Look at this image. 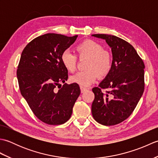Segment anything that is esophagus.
<instances>
[{
    "label": "esophagus",
    "instance_id": "1",
    "mask_svg": "<svg viewBox=\"0 0 158 158\" xmlns=\"http://www.w3.org/2000/svg\"><path fill=\"white\" fill-rule=\"evenodd\" d=\"M80 89H81V93H83L87 90V89L85 88H83V87H80Z\"/></svg>",
    "mask_w": 158,
    "mask_h": 158
}]
</instances>
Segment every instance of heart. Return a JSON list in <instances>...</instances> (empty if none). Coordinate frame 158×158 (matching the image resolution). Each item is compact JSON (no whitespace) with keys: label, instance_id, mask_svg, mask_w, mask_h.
I'll list each match as a JSON object with an SVG mask.
<instances>
[{"label":"heart","instance_id":"heart-1","mask_svg":"<svg viewBox=\"0 0 158 158\" xmlns=\"http://www.w3.org/2000/svg\"><path fill=\"white\" fill-rule=\"evenodd\" d=\"M75 49L80 58H88V60L85 65L87 70L70 77L72 83L87 88L96 81L98 75L103 77L109 73L113 65V58L101 44L94 40L87 39L79 43ZM61 62L68 71L73 73L76 70L77 58L69 50L62 52Z\"/></svg>","mask_w":158,"mask_h":158}]
</instances>
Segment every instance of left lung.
<instances>
[{
	"mask_svg": "<svg viewBox=\"0 0 158 158\" xmlns=\"http://www.w3.org/2000/svg\"><path fill=\"white\" fill-rule=\"evenodd\" d=\"M111 48L113 65L98 87L92 89V116L104 126H113L126 119L136 108L144 92L145 64L129 43L116 36L96 34ZM101 89H109L105 94Z\"/></svg>",
	"mask_w": 158,
	"mask_h": 158,
	"instance_id": "1",
	"label": "left lung"
}]
</instances>
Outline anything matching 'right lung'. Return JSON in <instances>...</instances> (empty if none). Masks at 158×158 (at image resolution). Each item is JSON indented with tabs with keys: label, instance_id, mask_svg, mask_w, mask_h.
<instances>
[{
	"label": "right lung",
	"instance_id": "obj_1",
	"mask_svg": "<svg viewBox=\"0 0 158 158\" xmlns=\"http://www.w3.org/2000/svg\"><path fill=\"white\" fill-rule=\"evenodd\" d=\"M77 36L48 33L33 39L22 53L17 70L20 92L36 117L49 125H60L70 119L81 93L76 83L55 89L68 79L61 55Z\"/></svg>",
	"mask_w": 158,
	"mask_h": 158
}]
</instances>
